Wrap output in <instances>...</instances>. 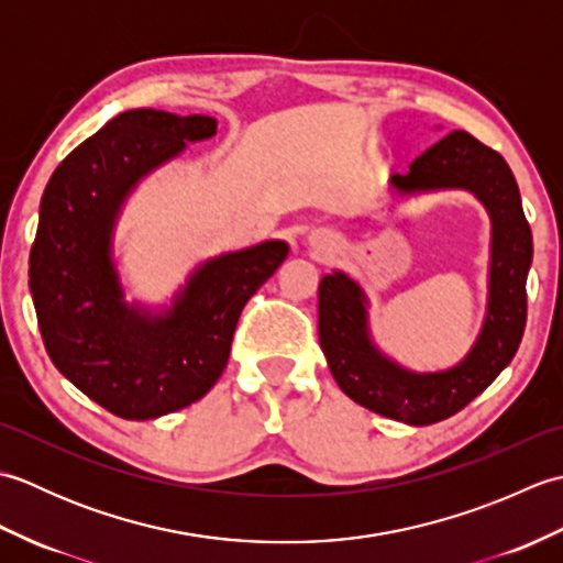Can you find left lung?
Segmentation results:
<instances>
[{
  "mask_svg": "<svg viewBox=\"0 0 563 563\" xmlns=\"http://www.w3.org/2000/svg\"><path fill=\"white\" fill-rule=\"evenodd\" d=\"M389 186L397 196L470 190L486 208L492 261L479 336L457 365L438 373L406 369L369 336L365 290L351 275L333 271L319 283V343L345 397L394 421L430 426L479 397L516 355L528 319L525 283L532 266V232L510 166L464 130L435 142L409 172L394 174Z\"/></svg>",
  "mask_w": 563,
  "mask_h": 563,
  "instance_id": "obj_1",
  "label": "left lung"
}]
</instances>
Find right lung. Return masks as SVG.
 Wrapping results in <instances>:
<instances>
[{
  "label": "right lung",
  "mask_w": 563,
  "mask_h": 563,
  "mask_svg": "<svg viewBox=\"0 0 563 563\" xmlns=\"http://www.w3.org/2000/svg\"><path fill=\"white\" fill-rule=\"evenodd\" d=\"M210 115L135 109L71 150L47 181L29 258L45 351L71 385L128 421L198 401L220 379L239 314L288 256L280 239L202 261L172 305H130L113 232L142 178L210 140Z\"/></svg>",
  "instance_id": "right-lung-1"
}]
</instances>
